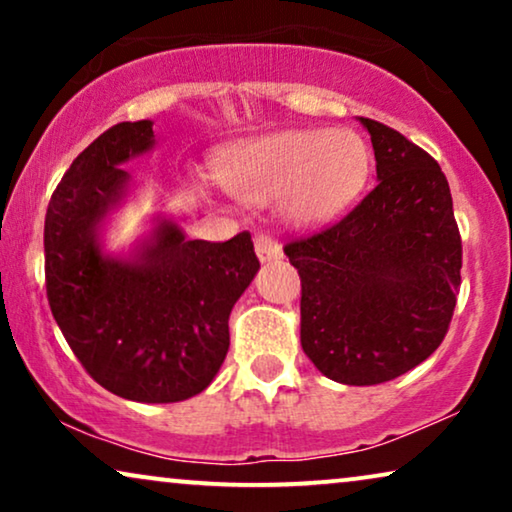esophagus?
Listing matches in <instances>:
<instances>
[{
  "label": "esophagus",
  "mask_w": 512,
  "mask_h": 512,
  "mask_svg": "<svg viewBox=\"0 0 512 512\" xmlns=\"http://www.w3.org/2000/svg\"><path fill=\"white\" fill-rule=\"evenodd\" d=\"M254 247H256V254H258V258H261L263 263L279 261V258L284 256V254H282V247H279V242H277L275 237H272V235H265V233L256 235Z\"/></svg>",
  "instance_id": "34e87169"
}]
</instances>
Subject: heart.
Listing matches in <instances>:
<instances>
[{
    "mask_svg": "<svg viewBox=\"0 0 512 512\" xmlns=\"http://www.w3.org/2000/svg\"><path fill=\"white\" fill-rule=\"evenodd\" d=\"M368 174V149L352 130H289L237 144L216 160L221 186L242 202L279 198L298 228L333 219Z\"/></svg>",
    "mask_w": 512,
    "mask_h": 512,
    "instance_id": "heart-1",
    "label": "heart"
}]
</instances>
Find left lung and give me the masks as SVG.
Instances as JSON below:
<instances>
[{"instance_id":"left-lung-1","label":"left lung","mask_w":512,"mask_h":512,"mask_svg":"<svg viewBox=\"0 0 512 512\" xmlns=\"http://www.w3.org/2000/svg\"><path fill=\"white\" fill-rule=\"evenodd\" d=\"M359 121L373 142L377 186L284 254L303 282V352L331 380L366 387L440 347L457 305L461 237L436 160L394 128Z\"/></svg>"}]
</instances>
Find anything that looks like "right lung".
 <instances>
[{
	"instance_id": "obj_1",
	"label": "right lung",
	"mask_w": 512,
	"mask_h": 512,
	"mask_svg": "<svg viewBox=\"0 0 512 512\" xmlns=\"http://www.w3.org/2000/svg\"><path fill=\"white\" fill-rule=\"evenodd\" d=\"M153 146L151 121L118 123L69 165L46 212V293L97 384L128 401L177 403L219 373L230 312L261 263L249 233L186 240L165 216L128 254L104 249V223L132 186L123 165Z\"/></svg>"
}]
</instances>
